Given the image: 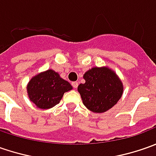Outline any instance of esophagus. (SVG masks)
I'll list each match as a JSON object with an SVG mask.
<instances>
[{"label": "esophagus", "instance_id": "esophagus-1", "mask_svg": "<svg viewBox=\"0 0 156 156\" xmlns=\"http://www.w3.org/2000/svg\"><path fill=\"white\" fill-rule=\"evenodd\" d=\"M72 86L74 87V88H77V87H78V82H77V81L72 82Z\"/></svg>", "mask_w": 156, "mask_h": 156}]
</instances>
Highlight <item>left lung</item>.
I'll list each match as a JSON object with an SVG mask.
<instances>
[{"label": "left lung", "instance_id": "8db88e82", "mask_svg": "<svg viewBox=\"0 0 156 156\" xmlns=\"http://www.w3.org/2000/svg\"><path fill=\"white\" fill-rule=\"evenodd\" d=\"M85 83L77 90L84 106L94 113H104L113 108L123 94L122 81L108 67H94L83 75Z\"/></svg>", "mask_w": 156, "mask_h": 156}]
</instances>
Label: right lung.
Wrapping results in <instances>:
<instances>
[{"instance_id":"add662e5","label":"right lung","mask_w":156,"mask_h":156,"mask_svg":"<svg viewBox=\"0 0 156 156\" xmlns=\"http://www.w3.org/2000/svg\"><path fill=\"white\" fill-rule=\"evenodd\" d=\"M73 89L69 81L53 69L41 72L31 78L27 85L29 100L41 109H48L57 105L64 93Z\"/></svg>"}]
</instances>
